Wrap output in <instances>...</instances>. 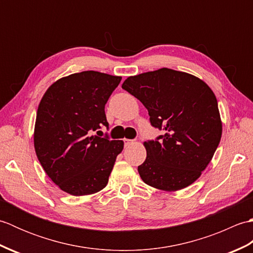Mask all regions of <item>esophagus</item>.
Here are the masks:
<instances>
[{
	"label": "esophagus",
	"instance_id": "esophagus-1",
	"mask_svg": "<svg viewBox=\"0 0 253 253\" xmlns=\"http://www.w3.org/2000/svg\"><path fill=\"white\" fill-rule=\"evenodd\" d=\"M133 142V140H130V139H125V140H124V143H125V147H129L130 144H132Z\"/></svg>",
	"mask_w": 253,
	"mask_h": 253
}]
</instances>
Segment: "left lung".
I'll return each mask as SVG.
<instances>
[{
  "label": "left lung",
  "mask_w": 253,
  "mask_h": 253,
  "mask_svg": "<svg viewBox=\"0 0 253 253\" xmlns=\"http://www.w3.org/2000/svg\"><path fill=\"white\" fill-rule=\"evenodd\" d=\"M122 88L149 112L153 127L165 130L144 141L147 159L138 166L147 185L177 191L193 184L211 162L222 137L216 96L193 75L161 68L128 77Z\"/></svg>",
  "instance_id": "8db88e82"
}]
</instances>
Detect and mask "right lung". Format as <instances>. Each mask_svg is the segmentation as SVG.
<instances>
[{"label": "right lung", "mask_w": 253, "mask_h": 253, "mask_svg": "<svg viewBox=\"0 0 253 253\" xmlns=\"http://www.w3.org/2000/svg\"><path fill=\"white\" fill-rule=\"evenodd\" d=\"M121 76L87 71L52 84L38 106L34 143L51 180L73 196H87L107 185L123 140L94 135L109 126L104 107Z\"/></svg>", "instance_id": "add662e5"}]
</instances>
